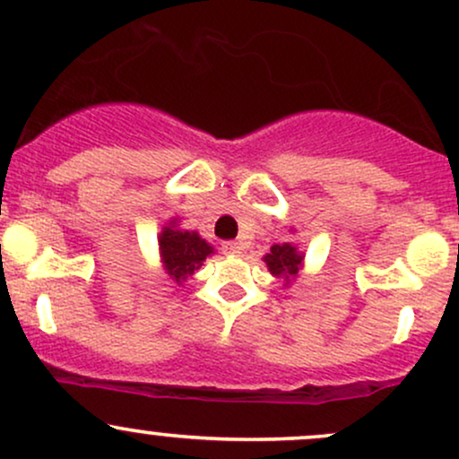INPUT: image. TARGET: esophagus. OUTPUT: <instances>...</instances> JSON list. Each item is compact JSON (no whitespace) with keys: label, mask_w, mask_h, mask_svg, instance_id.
<instances>
[{"label":"esophagus","mask_w":459,"mask_h":459,"mask_svg":"<svg viewBox=\"0 0 459 459\" xmlns=\"http://www.w3.org/2000/svg\"><path fill=\"white\" fill-rule=\"evenodd\" d=\"M222 252H224V255H239L241 244H237V241H224Z\"/></svg>","instance_id":"obj_1"}]
</instances>
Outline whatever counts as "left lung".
<instances>
[{"mask_svg":"<svg viewBox=\"0 0 459 459\" xmlns=\"http://www.w3.org/2000/svg\"><path fill=\"white\" fill-rule=\"evenodd\" d=\"M263 261H265L272 276L282 278L284 284H291L293 278L298 276L299 267H302L304 255L291 244H276L270 247V255L263 256Z\"/></svg>","mask_w":459,"mask_h":459,"instance_id":"obj_1","label":"left lung"}]
</instances>
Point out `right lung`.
Returning <instances> with one entry per match:
<instances>
[{"instance_id": "right-lung-1", "label": "right lung", "mask_w": 459, "mask_h": 459, "mask_svg": "<svg viewBox=\"0 0 459 459\" xmlns=\"http://www.w3.org/2000/svg\"><path fill=\"white\" fill-rule=\"evenodd\" d=\"M157 241H160V255L166 273L177 284L187 281V276H192L203 265V261L213 255V246H209L194 230L178 229L177 220L163 226Z\"/></svg>"}]
</instances>
